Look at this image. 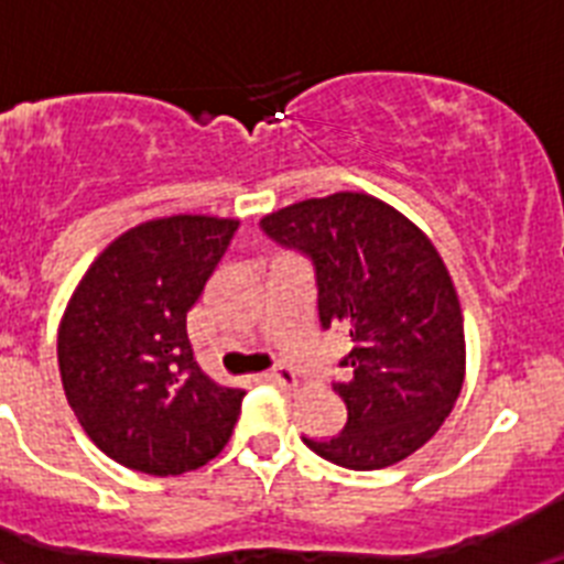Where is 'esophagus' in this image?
Returning a JSON list of instances; mask_svg holds the SVG:
<instances>
[{
  "label": "esophagus",
  "instance_id": "obj_1",
  "mask_svg": "<svg viewBox=\"0 0 564 564\" xmlns=\"http://www.w3.org/2000/svg\"><path fill=\"white\" fill-rule=\"evenodd\" d=\"M265 378L273 383H282V387H296L299 383V376L288 367V364H276L273 370L265 372Z\"/></svg>",
  "mask_w": 564,
  "mask_h": 564
}]
</instances>
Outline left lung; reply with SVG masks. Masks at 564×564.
<instances>
[{
    "mask_svg": "<svg viewBox=\"0 0 564 564\" xmlns=\"http://www.w3.org/2000/svg\"><path fill=\"white\" fill-rule=\"evenodd\" d=\"M259 228L311 262L318 325L352 341L333 381L344 430L302 441L352 471L410 457L441 430L466 370L460 302L441 253L403 214L356 192L293 203Z\"/></svg>",
    "mask_w": 564,
    "mask_h": 564,
    "instance_id": "left-lung-1",
    "label": "left lung"
}]
</instances>
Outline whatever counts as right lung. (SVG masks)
Wrapping results in <instances>:
<instances>
[{
	"label": "right lung",
	"mask_w": 564,
	"mask_h": 564,
	"mask_svg": "<svg viewBox=\"0 0 564 564\" xmlns=\"http://www.w3.org/2000/svg\"><path fill=\"white\" fill-rule=\"evenodd\" d=\"M237 220L177 214L121 234L84 273L58 330V370L78 423L107 457L154 477L223 452L246 392L203 372L186 313Z\"/></svg>",
	"instance_id": "add662e5"
}]
</instances>
